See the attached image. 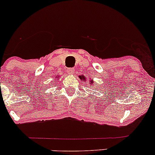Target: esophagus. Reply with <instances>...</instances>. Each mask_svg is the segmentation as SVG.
Returning a JSON list of instances; mask_svg holds the SVG:
<instances>
[{
  "label": "esophagus",
  "mask_w": 155,
  "mask_h": 155,
  "mask_svg": "<svg viewBox=\"0 0 155 155\" xmlns=\"http://www.w3.org/2000/svg\"><path fill=\"white\" fill-rule=\"evenodd\" d=\"M74 72V70L73 68H68L67 69V73L69 75H72L73 73Z\"/></svg>",
  "instance_id": "34e87169"
}]
</instances>
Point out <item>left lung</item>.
<instances>
[{"label": "left lung", "mask_w": 155, "mask_h": 155, "mask_svg": "<svg viewBox=\"0 0 155 155\" xmlns=\"http://www.w3.org/2000/svg\"><path fill=\"white\" fill-rule=\"evenodd\" d=\"M79 78L81 80H83V81H86V79H85V77L84 76H80ZM90 84H92V83H93V81H92H92H90Z\"/></svg>", "instance_id": "8db88e82"}]
</instances>
